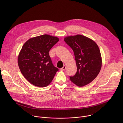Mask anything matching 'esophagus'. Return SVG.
<instances>
[{"label": "esophagus", "mask_w": 123, "mask_h": 123, "mask_svg": "<svg viewBox=\"0 0 123 123\" xmlns=\"http://www.w3.org/2000/svg\"><path fill=\"white\" fill-rule=\"evenodd\" d=\"M66 67L65 66H64L62 68H60V70H61V71H64L66 69Z\"/></svg>", "instance_id": "esophagus-1"}]
</instances>
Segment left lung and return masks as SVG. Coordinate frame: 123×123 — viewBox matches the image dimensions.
I'll list each match as a JSON object with an SVG mask.
<instances>
[{"label": "left lung", "mask_w": 123, "mask_h": 123, "mask_svg": "<svg viewBox=\"0 0 123 123\" xmlns=\"http://www.w3.org/2000/svg\"><path fill=\"white\" fill-rule=\"evenodd\" d=\"M65 42L73 50L77 72L69 76L72 82L79 86L87 85L99 74L102 66V58L98 46L92 40L82 35L70 36Z\"/></svg>", "instance_id": "8db88e82"}]
</instances>
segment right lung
<instances>
[{"label":"right lung","instance_id":"1","mask_svg":"<svg viewBox=\"0 0 123 123\" xmlns=\"http://www.w3.org/2000/svg\"><path fill=\"white\" fill-rule=\"evenodd\" d=\"M59 41L48 34L31 38L23 46L18 57V64L24 77L39 87L47 86L58 68L52 64L49 52Z\"/></svg>","mask_w":123,"mask_h":123}]
</instances>
